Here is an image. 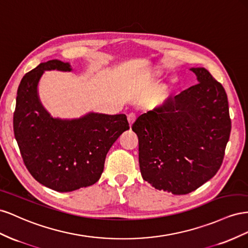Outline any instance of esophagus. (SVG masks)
Instances as JSON below:
<instances>
[{
    "label": "esophagus",
    "instance_id": "esophagus-1",
    "mask_svg": "<svg viewBox=\"0 0 248 248\" xmlns=\"http://www.w3.org/2000/svg\"><path fill=\"white\" fill-rule=\"evenodd\" d=\"M135 120H136V115L134 114V113H130V114L128 115V122H129L130 125H132Z\"/></svg>",
    "mask_w": 248,
    "mask_h": 248
}]
</instances>
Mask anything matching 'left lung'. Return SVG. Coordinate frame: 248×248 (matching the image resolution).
<instances>
[{"label": "left lung", "instance_id": "1", "mask_svg": "<svg viewBox=\"0 0 248 248\" xmlns=\"http://www.w3.org/2000/svg\"><path fill=\"white\" fill-rule=\"evenodd\" d=\"M196 85L141 114L138 136L141 175L153 187L187 194L220 168L232 123L222 85L203 67H192Z\"/></svg>", "mask_w": 248, "mask_h": 248}]
</instances>
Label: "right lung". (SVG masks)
I'll return each instance as SVG.
<instances>
[{"label": "right lung", "instance_id": "right-lung-1", "mask_svg": "<svg viewBox=\"0 0 248 248\" xmlns=\"http://www.w3.org/2000/svg\"><path fill=\"white\" fill-rule=\"evenodd\" d=\"M70 72L69 63L49 60L27 73L17 89L13 131L28 170L42 185L70 192L100 180L112 144L130 129L124 114L88 113L78 119L53 118L37 86L45 70Z\"/></svg>", "mask_w": 248, "mask_h": 248}]
</instances>
